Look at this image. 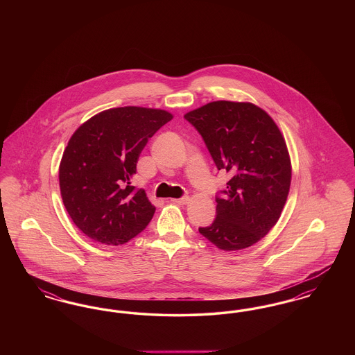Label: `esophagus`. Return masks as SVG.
Segmentation results:
<instances>
[{
    "label": "esophagus",
    "instance_id": "esophagus-1",
    "mask_svg": "<svg viewBox=\"0 0 355 355\" xmlns=\"http://www.w3.org/2000/svg\"><path fill=\"white\" fill-rule=\"evenodd\" d=\"M189 201H190L189 197H181V198L173 200V202L178 203V205H186V203H189Z\"/></svg>",
    "mask_w": 355,
    "mask_h": 355
}]
</instances>
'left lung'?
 <instances>
[{
	"label": "left lung",
	"instance_id": "obj_1",
	"mask_svg": "<svg viewBox=\"0 0 355 355\" xmlns=\"http://www.w3.org/2000/svg\"><path fill=\"white\" fill-rule=\"evenodd\" d=\"M218 170L230 173L217 217L200 233L220 250H242L279 220L291 182L285 138L270 116L250 102L214 101L186 113Z\"/></svg>",
	"mask_w": 355,
	"mask_h": 355
}]
</instances>
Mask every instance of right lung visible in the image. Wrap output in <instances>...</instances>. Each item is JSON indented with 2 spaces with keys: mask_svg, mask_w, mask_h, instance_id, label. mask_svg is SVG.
Instances as JSON below:
<instances>
[{
  "mask_svg": "<svg viewBox=\"0 0 355 355\" xmlns=\"http://www.w3.org/2000/svg\"><path fill=\"white\" fill-rule=\"evenodd\" d=\"M171 119L161 109L114 107L87 119L70 137L60 164V189L85 236L119 246L152 220L155 207L130 181L149 138Z\"/></svg>",
  "mask_w": 355,
  "mask_h": 355,
  "instance_id": "add662e5",
  "label": "right lung"
}]
</instances>
